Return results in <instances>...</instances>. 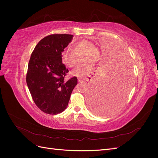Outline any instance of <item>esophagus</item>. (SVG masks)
Wrapping results in <instances>:
<instances>
[{
  "mask_svg": "<svg viewBox=\"0 0 158 158\" xmlns=\"http://www.w3.org/2000/svg\"><path fill=\"white\" fill-rule=\"evenodd\" d=\"M89 78H86L85 80H82V79H78V82L80 83H83V82H85V83H87L88 84L89 82Z\"/></svg>",
  "mask_w": 158,
  "mask_h": 158,
  "instance_id": "esophagus-1",
  "label": "esophagus"
}]
</instances>
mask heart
Masks as SVG:
<instances>
[{"instance_id":"heart-1","label":"heart","mask_w":158,"mask_h":158,"mask_svg":"<svg viewBox=\"0 0 158 158\" xmlns=\"http://www.w3.org/2000/svg\"><path fill=\"white\" fill-rule=\"evenodd\" d=\"M80 52H85L83 64H80L72 72L73 76L77 77H85L94 69L92 64L99 63L101 59L100 51L94 42L88 40H82L79 41L74 45V49L70 48L66 49L62 52V60L63 63L69 68H73L76 64V54Z\"/></svg>"}]
</instances>
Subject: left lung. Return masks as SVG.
Instances as JSON below:
<instances>
[{"instance_id":"8db88e82","label":"left lung","mask_w":158,"mask_h":158,"mask_svg":"<svg viewBox=\"0 0 158 158\" xmlns=\"http://www.w3.org/2000/svg\"><path fill=\"white\" fill-rule=\"evenodd\" d=\"M112 60L88 95L91 111L98 115L108 116L125 102L132 84L131 59L125 47L114 44Z\"/></svg>"}]
</instances>
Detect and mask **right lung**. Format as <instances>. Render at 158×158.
Here are the masks:
<instances>
[{
    "mask_svg": "<svg viewBox=\"0 0 158 158\" xmlns=\"http://www.w3.org/2000/svg\"><path fill=\"white\" fill-rule=\"evenodd\" d=\"M70 34H51L38 43L28 63L26 82L33 102L41 111L56 114L68 106L77 85L74 76L66 80L68 69L62 63V52L72 41Z\"/></svg>",
    "mask_w": 158,
    "mask_h": 158,
    "instance_id": "add662e5",
    "label": "right lung"
}]
</instances>
